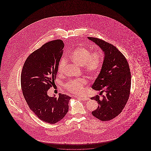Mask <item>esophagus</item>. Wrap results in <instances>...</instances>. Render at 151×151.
<instances>
[{"mask_svg":"<svg viewBox=\"0 0 151 151\" xmlns=\"http://www.w3.org/2000/svg\"><path fill=\"white\" fill-rule=\"evenodd\" d=\"M78 99H80V100H81L83 101L89 100V99L88 98V97H78Z\"/></svg>","mask_w":151,"mask_h":151,"instance_id":"1","label":"esophagus"}]
</instances>
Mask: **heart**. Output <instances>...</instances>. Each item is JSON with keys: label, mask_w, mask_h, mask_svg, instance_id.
<instances>
[{"label": "heart", "mask_w": 151, "mask_h": 151, "mask_svg": "<svg viewBox=\"0 0 151 151\" xmlns=\"http://www.w3.org/2000/svg\"><path fill=\"white\" fill-rule=\"evenodd\" d=\"M72 62L79 66H82L83 70L91 76L98 74L103 63V55L99 51L91 50L85 47L79 46L72 50L69 55ZM65 61L60 62L58 67V72L62 75L64 72ZM84 78L72 80L67 81L65 88L70 92L75 94L83 93L84 86L86 84Z\"/></svg>", "instance_id": "obj_1"}]
</instances>
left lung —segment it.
<instances>
[{
    "instance_id": "1",
    "label": "left lung",
    "mask_w": 151,
    "mask_h": 151,
    "mask_svg": "<svg viewBox=\"0 0 151 151\" xmlns=\"http://www.w3.org/2000/svg\"><path fill=\"white\" fill-rule=\"evenodd\" d=\"M104 52L105 58L100 73L92 88L101 91L91 97L97 101L99 106L92 115L102 121H108L119 115L129 99L131 89V72L126 58L111 43L94 37H88ZM106 94L102 95V93Z\"/></svg>"
}]
</instances>
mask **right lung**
Wrapping results in <instances>:
<instances>
[{
  "label": "right lung",
  "mask_w": 151,
  "mask_h": 151,
  "mask_svg": "<svg viewBox=\"0 0 151 151\" xmlns=\"http://www.w3.org/2000/svg\"><path fill=\"white\" fill-rule=\"evenodd\" d=\"M64 46L61 40L45 43L27 58L21 73L22 91L30 109L41 121L50 124L64 118L71 99L63 94L59 93L58 98L47 95L55 84Z\"/></svg>",
  "instance_id": "right-lung-1"
}]
</instances>
